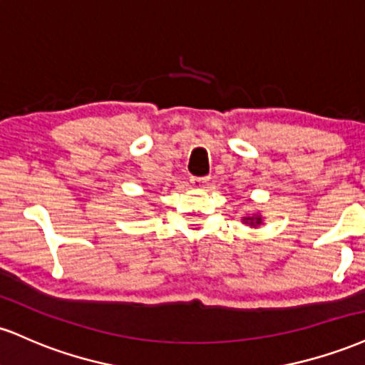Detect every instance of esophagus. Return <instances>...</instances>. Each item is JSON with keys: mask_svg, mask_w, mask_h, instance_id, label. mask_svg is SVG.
Instances as JSON below:
<instances>
[{"mask_svg": "<svg viewBox=\"0 0 365 365\" xmlns=\"http://www.w3.org/2000/svg\"><path fill=\"white\" fill-rule=\"evenodd\" d=\"M190 181L195 187H207L208 186V178H198V175H191Z\"/></svg>", "mask_w": 365, "mask_h": 365, "instance_id": "esophagus-1", "label": "esophagus"}]
</instances>
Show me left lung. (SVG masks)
Segmentation results:
<instances>
[{"label":"left lung","instance_id":"8db88e82","mask_svg":"<svg viewBox=\"0 0 365 365\" xmlns=\"http://www.w3.org/2000/svg\"><path fill=\"white\" fill-rule=\"evenodd\" d=\"M244 220H246V222H251V225H258L259 224V222H261V218L259 217H250V218H244Z\"/></svg>","mask_w":365,"mask_h":365}]
</instances>
